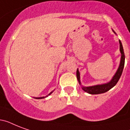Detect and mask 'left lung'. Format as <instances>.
Masks as SVG:
<instances>
[{"label":"left lung","mask_w":130,"mask_h":130,"mask_svg":"<svg viewBox=\"0 0 130 130\" xmlns=\"http://www.w3.org/2000/svg\"><path fill=\"white\" fill-rule=\"evenodd\" d=\"M113 31L115 34V32L113 30ZM119 42V50L121 52V61H120V64L117 69L116 73L111 79V80L108 83L103 84H99V85L92 86H82L83 90H84L86 92L90 94H102L105 93L107 91H109L110 89H111L113 87L116 85V84L118 82L119 78L121 77L122 72H123V67H124V64H125V55H124V51H123V46L121 44V41ZM76 75H77V79L79 82V84L81 85V82H80V74H79V70L77 69L76 72Z\"/></svg>","instance_id":"1"}]
</instances>
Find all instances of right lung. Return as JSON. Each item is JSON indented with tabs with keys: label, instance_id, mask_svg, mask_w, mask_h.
Masks as SVG:
<instances>
[{
	"label": "right lung",
	"instance_id": "add662e5",
	"mask_svg": "<svg viewBox=\"0 0 130 130\" xmlns=\"http://www.w3.org/2000/svg\"><path fill=\"white\" fill-rule=\"evenodd\" d=\"M53 91H52V92H51L50 93V94H48V95H47V96H43V97H36V98H35V99H44L45 97L48 96H49V95H50V94H52V93H53Z\"/></svg>",
	"mask_w": 130,
	"mask_h": 130
}]
</instances>
